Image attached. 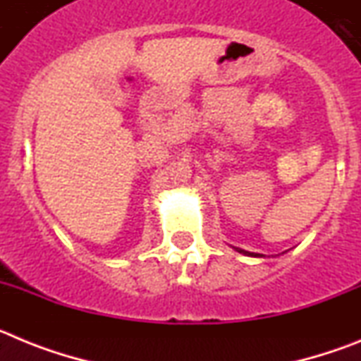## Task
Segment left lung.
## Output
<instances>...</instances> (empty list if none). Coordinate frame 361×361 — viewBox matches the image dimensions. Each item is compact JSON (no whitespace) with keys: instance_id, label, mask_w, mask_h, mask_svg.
<instances>
[{"instance_id":"left-lung-1","label":"left lung","mask_w":361,"mask_h":361,"mask_svg":"<svg viewBox=\"0 0 361 361\" xmlns=\"http://www.w3.org/2000/svg\"><path fill=\"white\" fill-rule=\"evenodd\" d=\"M237 251H238V253H244V255H247V257H260V255H258V253H250V251L238 250V247H237Z\"/></svg>"}]
</instances>
